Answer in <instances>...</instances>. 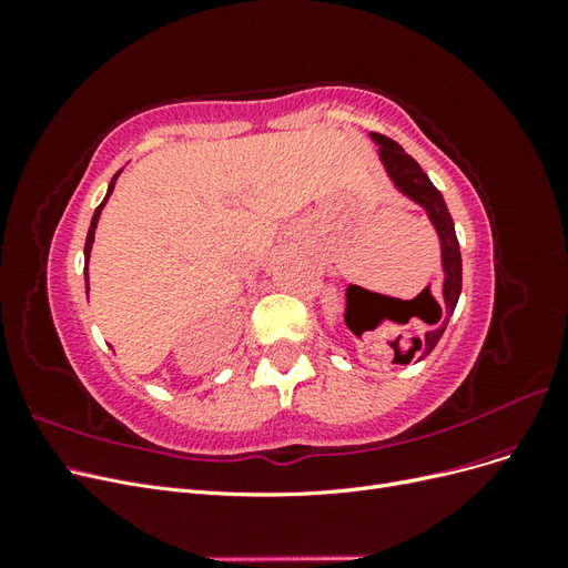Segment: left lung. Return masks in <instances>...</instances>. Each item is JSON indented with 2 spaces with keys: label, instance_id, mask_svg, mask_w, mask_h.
Segmentation results:
<instances>
[{
  "label": "left lung",
  "instance_id": "obj_1",
  "mask_svg": "<svg viewBox=\"0 0 568 568\" xmlns=\"http://www.w3.org/2000/svg\"><path fill=\"white\" fill-rule=\"evenodd\" d=\"M369 136H372V142L379 146V161L384 163L386 175L390 178L395 189H398V192L403 196H407L409 201L422 205L428 220H432V225H434V230L438 234V242H440V263H443L440 296H443V301L436 303L432 298V303L436 307V315H434L432 324H436V326H432V329H428L422 338L415 336V346H417L415 353L398 357L400 365H407V363H412V359H417L419 363V359H424L436 348V343L440 341L445 326H448V320L455 313V305L459 301V294H462L459 244H457V234H455L453 217L448 213V205H445L443 194L434 186V182L428 180V175L419 168V163L412 159L409 153H405L400 144L388 140V136L376 134V132H372Z\"/></svg>",
  "mask_w": 568,
  "mask_h": 568
}]
</instances>
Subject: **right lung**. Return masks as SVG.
Returning <instances> with one entry per match:
<instances>
[{"mask_svg":"<svg viewBox=\"0 0 568 568\" xmlns=\"http://www.w3.org/2000/svg\"><path fill=\"white\" fill-rule=\"evenodd\" d=\"M120 173H123V170H118V173L113 175V180H111V184H109V192H106L104 201H101V203H99V209L94 211V215H92V222H90V232H88V242H84V288H88V294H90V274H88V263H90V253H92V244H94L97 222H99V215H101V211H104V205H106L109 196L113 194V186H115V180H118V175H120Z\"/></svg>","mask_w":568,"mask_h":568,"instance_id":"right-lung-1","label":"right lung"}]
</instances>
